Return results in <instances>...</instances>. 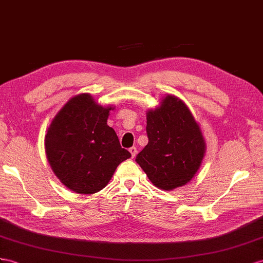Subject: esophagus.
Masks as SVG:
<instances>
[{
  "label": "esophagus",
  "mask_w": 263,
  "mask_h": 263,
  "mask_svg": "<svg viewBox=\"0 0 263 263\" xmlns=\"http://www.w3.org/2000/svg\"><path fill=\"white\" fill-rule=\"evenodd\" d=\"M129 151H130V153H131L132 158H136V156H137V152H138L137 147H136V146H132V147H130Z\"/></svg>",
  "instance_id": "1"
}]
</instances>
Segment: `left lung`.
Instances as JSON below:
<instances>
[{"mask_svg": "<svg viewBox=\"0 0 263 263\" xmlns=\"http://www.w3.org/2000/svg\"><path fill=\"white\" fill-rule=\"evenodd\" d=\"M149 142L137 163L159 189L170 191L190 182L205 153L199 124L183 101L166 96L146 113Z\"/></svg>", "mask_w": 263, "mask_h": 263, "instance_id": "obj_1", "label": "left lung"}]
</instances>
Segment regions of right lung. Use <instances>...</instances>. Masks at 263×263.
<instances>
[{
  "mask_svg": "<svg viewBox=\"0 0 263 263\" xmlns=\"http://www.w3.org/2000/svg\"><path fill=\"white\" fill-rule=\"evenodd\" d=\"M113 106L99 105L89 93L73 97L52 120L45 152L53 172L71 191L93 194L109 183L118 165L131 158L107 125Z\"/></svg>",
  "mask_w": 263,
  "mask_h": 263,
  "instance_id": "right-lung-1",
  "label": "right lung"
}]
</instances>
